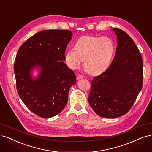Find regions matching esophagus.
Masks as SVG:
<instances>
[{"instance_id":"1","label":"esophagus","mask_w":152,"mask_h":152,"mask_svg":"<svg viewBox=\"0 0 152 152\" xmlns=\"http://www.w3.org/2000/svg\"><path fill=\"white\" fill-rule=\"evenodd\" d=\"M83 77L82 75H77V77H76V78L77 80H80V79H82V78H83Z\"/></svg>"}]
</instances>
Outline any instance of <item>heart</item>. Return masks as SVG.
Listing matches in <instances>:
<instances>
[{"instance_id": "obj_1", "label": "heart", "mask_w": 152, "mask_h": 152, "mask_svg": "<svg viewBox=\"0 0 152 152\" xmlns=\"http://www.w3.org/2000/svg\"><path fill=\"white\" fill-rule=\"evenodd\" d=\"M75 48H70L65 52L66 65L72 69H76L83 60V67L91 74H97L105 70L115 51L114 42L107 36H82L77 41Z\"/></svg>"}]
</instances>
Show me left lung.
<instances>
[{
  "label": "left lung",
  "mask_w": 152,
  "mask_h": 152,
  "mask_svg": "<svg viewBox=\"0 0 152 152\" xmlns=\"http://www.w3.org/2000/svg\"><path fill=\"white\" fill-rule=\"evenodd\" d=\"M117 48L109 69L91 82L88 103L98 116L116 118L128 112L143 86V60L133 40L124 31L113 29Z\"/></svg>",
  "instance_id": "obj_1"
}]
</instances>
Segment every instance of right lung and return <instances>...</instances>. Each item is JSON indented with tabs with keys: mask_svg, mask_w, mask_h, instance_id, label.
Masks as SVG:
<instances>
[{
	"mask_svg": "<svg viewBox=\"0 0 152 152\" xmlns=\"http://www.w3.org/2000/svg\"><path fill=\"white\" fill-rule=\"evenodd\" d=\"M72 34L69 30L41 31L26 41L17 53L14 71L18 93L30 111L41 118L59 114L76 82L74 72L63 61ZM35 66L40 69V74L34 80L30 71Z\"/></svg>",
	"mask_w": 152,
	"mask_h": 152,
	"instance_id": "right-lung-1",
	"label": "right lung"
}]
</instances>
